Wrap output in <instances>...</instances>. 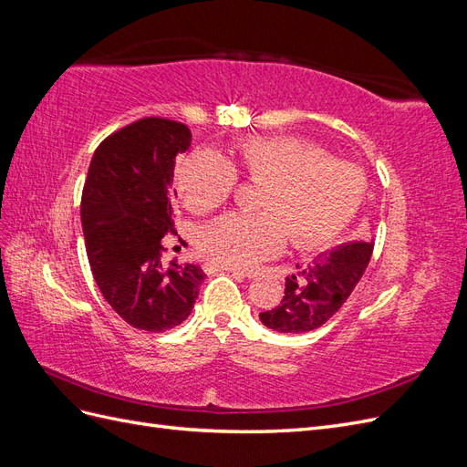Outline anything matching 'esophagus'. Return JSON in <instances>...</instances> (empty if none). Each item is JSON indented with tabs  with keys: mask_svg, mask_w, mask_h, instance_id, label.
Returning a JSON list of instances; mask_svg holds the SVG:
<instances>
[{
	"mask_svg": "<svg viewBox=\"0 0 467 467\" xmlns=\"http://www.w3.org/2000/svg\"><path fill=\"white\" fill-rule=\"evenodd\" d=\"M204 268H208V271H225V273H230V275H234V276H237V278H245V276H249L247 273L239 271V268H235V266H228V265H222V263H216V261H210V263H206V266H204Z\"/></svg>",
	"mask_w": 467,
	"mask_h": 467,
	"instance_id": "1",
	"label": "esophagus"
}]
</instances>
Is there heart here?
Instances as JSON below:
<instances>
[{
	"label": "heart",
	"instance_id": "1",
	"mask_svg": "<svg viewBox=\"0 0 467 467\" xmlns=\"http://www.w3.org/2000/svg\"><path fill=\"white\" fill-rule=\"evenodd\" d=\"M235 169L253 185H265L261 214L232 212L201 235L206 257L235 268L278 255L290 237L306 251L333 244L355 220L366 191L364 175L352 163L331 160L302 138L265 136L239 144L234 165L206 150L182 160L175 175L182 202L196 214L220 208L235 192Z\"/></svg>",
	"mask_w": 467,
	"mask_h": 467
}]
</instances>
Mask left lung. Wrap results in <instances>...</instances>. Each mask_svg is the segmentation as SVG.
Wrapping results in <instances>:
<instances>
[{"label": "left lung", "mask_w": 467, "mask_h": 467, "mask_svg": "<svg viewBox=\"0 0 467 467\" xmlns=\"http://www.w3.org/2000/svg\"><path fill=\"white\" fill-rule=\"evenodd\" d=\"M374 251L372 239L321 253L312 265L286 278L285 298L259 314L263 325L278 333L314 331L333 317L362 278Z\"/></svg>", "instance_id": "1"}]
</instances>
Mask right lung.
Wrapping results in <instances>:
<instances>
[{"instance_id":"1","label":"right lung","mask_w":467,"mask_h":467,"mask_svg":"<svg viewBox=\"0 0 467 467\" xmlns=\"http://www.w3.org/2000/svg\"><path fill=\"white\" fill-rule=\"evenodd\" d=\"M185 124L148 117L105 138L81 194L91 273L103 298L136 329L161 333L185 321L206 275L199 265L161 263L173 232L177 153L191 146Z\"/></svg>"}]
</instances>
